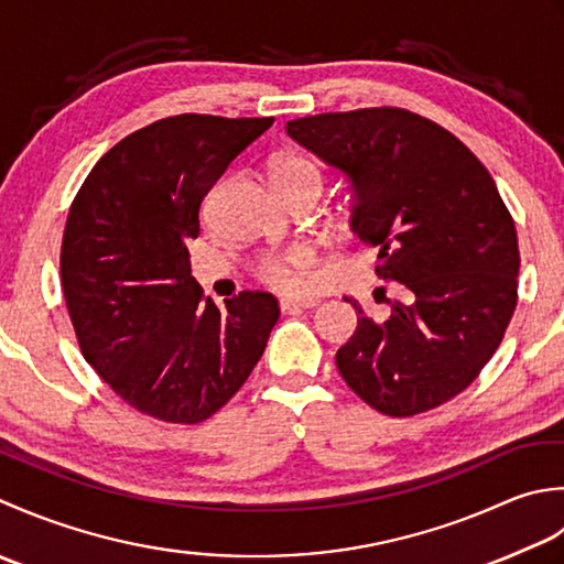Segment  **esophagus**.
<instances>
[{
  "label": "esophagus",
  "mask_w": 564,
  "mask_h": 564,
  "mask_svg": "<svg viewBox=\"0 0 564 564\" xmlns=\"http://www.w3.org/2000/svg\"><path fill=\"white\" fill-rule=\"evenodd\" d=\"M318 306V299H282V312H296V308H314Z\"/></svg>",
  "instance_id": "esophagus-1"
}]
</instances>
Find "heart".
Segmentation results:
<instances>
[{
	"label": "heart",
	"mask_w": 564,
	"mask_h": 564,
	"mask_svg": "<svg viewBox=\"0 0 564 564\" xmlns=\"http://www.w3.org/2000/svg\"><path fill=\"white\" fill-rule=\"evenodd\" d=\"M270 185L274 192H290V189H314L321 194V170L299 153H284L278 155L270 163L268 170ZM316 265V256L308 248H290L280 252H270V256L260 258L258 262V278L270 290L282 294H302L312 284V274Z\"/></svg>",
	"instance_id": "obj_1"
}]
</instances>
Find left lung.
<instances>
[{"label": "left lung", "mask_w": 564, "mask_h": 564, "mask_svg": "<svg viewBox=\"0 0 564 564\" xmlns=\"http://www.w3.org/2000/svg\"><path fill=\"white\" fill-rule=\"evenodd\" d=\"M286 133L350 182V228L401 290L382 321L346 299L360 318L338 372L387 416L445 404L497 352L519 299V238L489 170L443 126L397 107L316 113Z\"/></svg>", "instance_id": "8db88e82"}]
</instances>
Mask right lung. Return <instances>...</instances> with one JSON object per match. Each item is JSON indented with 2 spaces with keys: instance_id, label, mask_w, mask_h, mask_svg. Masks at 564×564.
<instances>
[{
  "instance_id": "1",
  "label": "right lung",
  "mask_w": 564,
  "mask_h": 564,
  "mask_svg": "<svg viewBox=\"0 0 564 564\" xmlns=\"http://www.w3.org/2000/svg\"><path fill=\"white\" fill-rule=\"evenodd\" d=\"M272 121L160 119L101 155L70 206L61 282L79 350L145 416H214L243 387L278 324L268 292H240L226 308L204 299L187 250L204 197Z\"/></svg>"
}]
</instances>
